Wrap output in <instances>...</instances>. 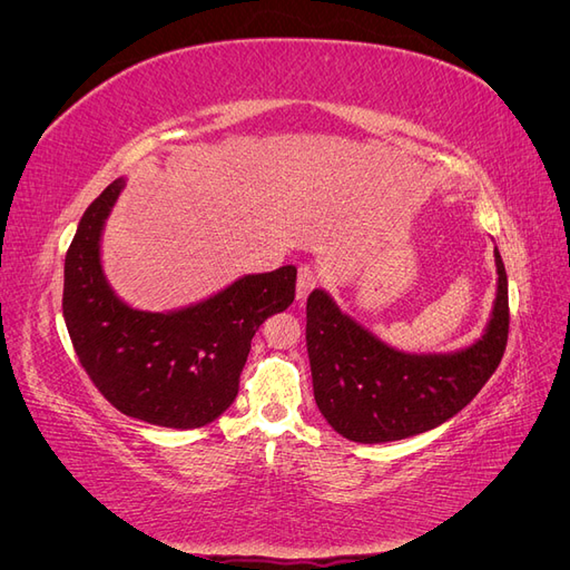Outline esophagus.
<instances>
[{
    "mask_svg": "<svg viewBox=\"0 0 570 570\" xmlns=\"http://www.w3.org/2000/svg\"><path fill=\"white\" fill-rule=\"evenodd\" d=\"M318 281H321V275H318V271H316L314 266H308V264L299 266V278H297V299H299V302H302V299H306V297H308V292H312V289L318 285Z\"/></svg>",
    "mask_w": 570,
    "mask_h": 570,
    "instance_id": "1",
    "label": "esophagus"
}]
</instances>
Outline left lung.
I'll return each instance as SVG.
<instances>
[{
	"label": "left lung",
	"instance_id": "8db88e82",
	"mask_svg": "<svg viewBox=\"0 0 570 570\" xmlns=\"http://www.w3.org/2000/svg\"><path fill=\"white\" fill-rule=\"evenodd\" d=\"M497 297L485 333L446 354H409L377 340L325 289L306 299V350L314 400L342 438L394 442L450 421L490 381L507 350L509 283L494 247Z\"/></svg>",
	"mask_w": 570,
	"mask_h": 570
}]
</instances>
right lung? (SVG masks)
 <instances>
[{
  "label": "right lung",
  "instance_id": "add662e5",
  "mask_svg": "<svg viewBox=\"0 0 570 570\" xmlns=\"http://www.w3.org/2000/svg\"><path fill=\"white\" fill-rule=\"evenodd\" d=\"M126 180H114L82 214L63 264V321L95 387L130 419L202 428L237 396L252 337L295 299L297 268L252 273L174 312H140L101 268V233Z\"/></svg>",
  "mask_w": 570,
  "mask_h": 570
}]
</instances>
